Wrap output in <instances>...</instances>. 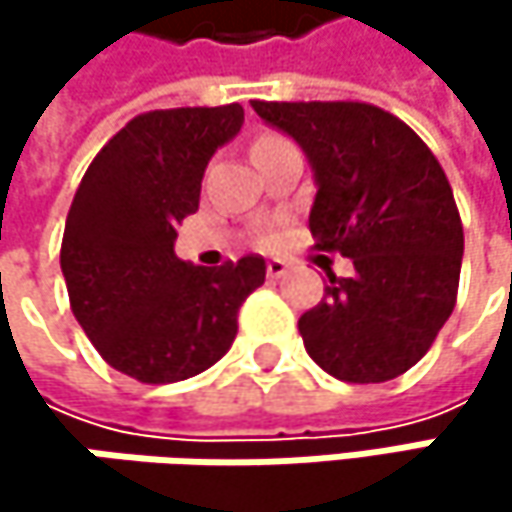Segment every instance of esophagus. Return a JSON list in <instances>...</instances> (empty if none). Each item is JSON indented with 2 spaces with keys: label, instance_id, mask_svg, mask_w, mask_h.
<instances>
[{
  "label": "esophagus",
  "instance_id": "obj_1",
  "mask_svg": "<svg viewBox=\"0 0 512 512\" xmlns=\"http://www.w3.org/2000/svg\"><path fill=\"white\" fill-rule=\"evenodd\" d=\"M266 275H269V278L287 275V263H284V260H269V263H266Z\"/></svg>",
  "mask_w": 512,
  "mask_h": 512
}]
</instances>
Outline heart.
Returning <instances> with one entry per match:
<instances>
[{"mask_svg": "<svg viewBox=\"0 0 512 512\" xmlns=\"http://www.w3.org/2000/svg\"><path fill=\"white\" fill-rule=\"evenodd\" d=\"M275 139H281V136H275V133H260L255 139V145H252V151L260 148V145H269V142H275Z\"/></svg>", "mask_w": 512, "mask_h": 512, "instance_id": "1", "label": "heart"}]
</instances>
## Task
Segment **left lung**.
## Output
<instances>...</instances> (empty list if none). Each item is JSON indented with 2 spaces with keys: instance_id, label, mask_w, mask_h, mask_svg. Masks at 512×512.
<instances>
[{
  "instance_id": "obj_1",
  "label": "left lung",
  "mask_w": 512,
  "mask_h": 512,
  "mask_svg": "<svg viewBox=\"0 0 512 512\" xmlns=\"http://www.w3.org/2000/svg\"><path fill=\"white\" fill-rule=\"evenodd\" d=\"M290 133L317 177L314 252H338L353 278L329 275L299 317L308 356L335 379L388 382L418 364L457 305L462 222L445 168L397 115L361 100H252Z\"/></svg>"
}]
</instances>
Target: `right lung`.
<instances>
[{
  "mask_svg": "<svg viewBox=\"0 0 512 512\" xmlns=\"http://www.w3.org/2000/svg\"><path fill=\"white\" fill-rule=\"evenodd\" d=\"M243 127V106L142 112L91 159L61 237L70 311L115 370L165 385L225 356L260 255L192 266L174 255V225L198 210L201 177Z\"/></svg>",
  "mask_w": 512,
  "mask_h": 512,
  "instance_id": "right-lung-1",
  "label": "right lung"
}]
</instances>
